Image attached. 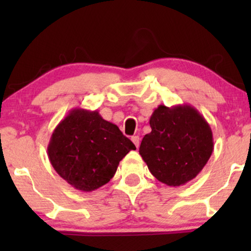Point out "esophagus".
I'll use <instances>...</instances> for the list:
<instances>
[{
	"instance_id": "34e87169",
	"label": "esophagus",
	"mask_w": 251,
	"mask_h": 251,
	"mask_svg": "<svg viewBox=\"0 0 251 251\" xmlns=\"http://www.w3.org/2000/svg\"><path fill=\"white\" fill-rule=\"evenodd\" d=\"M131 140H132V143L135 144V146L137 147V149H138L139 147V136H132Z\"/></svg>"
}]
</instances>
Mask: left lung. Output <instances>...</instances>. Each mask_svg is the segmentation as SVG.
Masks as SVG:
<instances>
[{"mask_svg":"<svg viewBox=\"0 0 251 251\" xmlns=\"http://www.w3.org/2000/svg\"><path fill=\"white\" fill-rule=\"evenodd\" d=\"M152 131L139 154L157 180L180 186L198 176L210 159L214 138L209 123L193 106L160 105L151 115Z\"/></svg>","mask_w":251,"mask_h":251,"instance_id":"1","label":"left lung"}]
</instances>
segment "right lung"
I'll list each match as a JSON object with an SVG mask.
<instances>
[{"label":"right lung","instance_id":"add662e5","mask_svg":"<svg viewBox=\"0 0 251 251\" xmlns=\"http://www.w3.org/2000/svg\"><path fill=\"white\" fill-rule=\"evenodd\" d=\"M136 146L98 111L73 108L58 123L48 145L57 174L75 190L91 192L107 184L120 161Z\"/></svg>","mask_w":251,"mask_h":251}]
</instances>
